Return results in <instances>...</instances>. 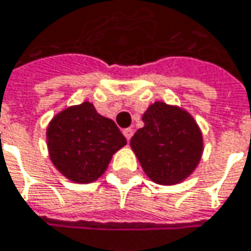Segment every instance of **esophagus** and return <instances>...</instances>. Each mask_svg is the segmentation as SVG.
<instances>
[{"label": "esophagus", "instance_id": "34e87169", "mask_svg": "<svg viewBox=\"0 0 251 251\" xmlns=\"http://www.w3.org/2000/svg\"><path fill=\"white\" fill-rule=\"evenodd\" d=\"M124 135H125V138L127 141H130V138H132V135H133V129L126 127V129H124Z\"/></svg>", "mask_w": 251, "mask_h": 251}]
</instances>
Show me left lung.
<instances>
[{"label": "left lung", "mask_w": 251, "mask_h": 251, "mask_svg": "<svg viewBox=\"0 0 251 251\" xmlns=\"http://www.w3.org/2000/svg\"><path fill=\"white\" fill-rule=\"evenodd\" d=\"M142 121L145 125L132 136L130 147L145 174L161 185L190 176L202 153V135L193 116L176 106L155 102Z\"/></svg>", "instance_id": "8db88e82"}]
</instances>
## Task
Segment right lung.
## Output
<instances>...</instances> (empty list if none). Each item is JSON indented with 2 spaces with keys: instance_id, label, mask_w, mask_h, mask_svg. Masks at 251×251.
I'll list each match as a JSON object with an SVG mask.
<instances>
[{
  "instance_id": "obj_1",
  "label": "right lung",
  "mask_w": 251,
  "mask_h": 251,
  "mask_svg": "<svg viewBox=\"0 0 251 251\" xmlns=\"http://www.w3.org/2000/svg\"><path fill=\"white\" fill-rule=\"evenodd\" d=\"M51 162L73 182L89 184L106 171L112 155L126 145V138L112 119L83 102L57 113L47 127Z\"/></svg>"
}]
</instances>
